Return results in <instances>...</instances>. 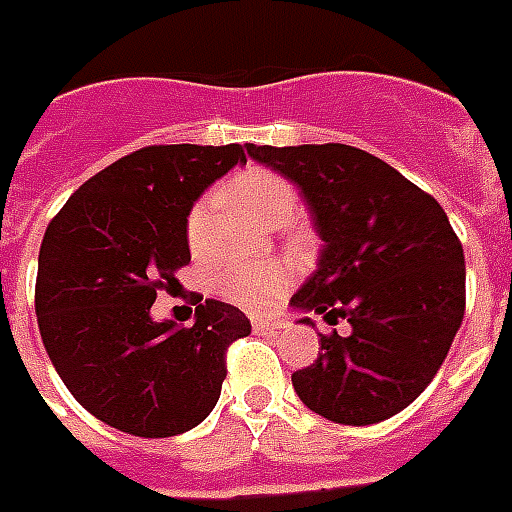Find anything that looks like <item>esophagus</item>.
<instances>
[{"label":"esophagus","instance_id":"esophagus-1","mask_svg":"<svg viewBox=\"0 0 512 512\" xmlns=\"http://www.w3.org/2000/svg\"><path fill=\"white\" fill-rule=\"evenodd\" d=\"M251 324H253V329H256V332H259V334L275 332V324H272L270 318H253Z\"/></svg>","mask_w":512,"mask_h":512}]
</instances>
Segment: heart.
Segmentation results:
<instances>
[{"mask_svg":"<svg viewBox=\"0 0 512 512\" xmlns=\"http://www.w3.org/2000/svg\"><path fill=\"white\" fill-rule=\"evenodd\" d=\"M234 197L248 207L261 224L291 218L297 210V191L286 178L270 169H245L232 180ZM186 242L194 253H202L210 242V197H199L186 215ZM291 286V270L280 261L264 264H229L218 272L215 288L234 305L245 310H264Z\"/></svg>","mask_w":512,"mask_h":512,"instance_id":"heart-1","label":"heart"}]
</instances>
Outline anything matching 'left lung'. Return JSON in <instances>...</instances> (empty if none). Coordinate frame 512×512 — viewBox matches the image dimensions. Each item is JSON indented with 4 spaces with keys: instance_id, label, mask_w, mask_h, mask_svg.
Wrapping results in <instances>:
<instances>
[{
    "instance_id": "left-lung-1",
    "label": "left lung",
    "mask_w": 512,
    "mask_h": 512,
    "mask_svg": "<svg viewBox=\"0 0 512 512\" xmlns=\"http://www.w3.org/2000/svg\"><path fill=\"white\" fill-rule=\"evenodd\" d=\"M248 153L297 183L324 240L291 305L351 324L348 337L321 334L315 364L291 375L299 399L334 424L397 416L432 383L464 318V248L448 215L353 145L248 142Z\"/></svg>"
}]
</instances>
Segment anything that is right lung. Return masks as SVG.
Segmentation results:
<instances>
[{"mask_svg": "<svg viewBox=\"0 0 512 512\" xmlns=\"http://www.w3.org/2000/svg\"><path fill=\"white\" fill-rule=\"evenodd\" d=\"M245 161L242 145H148L67 199L40 245L34 310L69 394L134 437L202 424L221 397L226 348L251 334L234 305L205 299L194 324L153 321L156 294L191 261L186 215Z\"/></svg>", "mask_w": 512, "mask_h": 512, "instance_id": "1", "label": "right lung"}]
</instances>
